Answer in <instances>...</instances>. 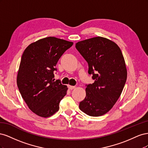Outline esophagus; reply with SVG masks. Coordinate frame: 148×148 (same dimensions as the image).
Here are the masks:
<instances>
[{
	"instance_id": "esophagus-1",
	"label": "esophagus",
	"mask_w": 148,
	"mask_h": 148,
	"mask_svg": "<svg viewBox=\"0 0 148 148\" xmlns=\"http://www.w3.org/2000/svg\"><path fill=\"white\" fill-rule=\"evenodd\" d=\"M68 88H69V89H70V90H72V89H74L76 87L74 86H71V85H69Z\"/></svg>"
}]
</instances>
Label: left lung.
<instances>
[{"instance_id": "obj_1", "label": "left lung", "mask_w": 148, "mask_h": 148, "mask_svg": "<svg viewBox=\"0 0 148 148\" xmlns=\"http://www.w3.org/2000/svg\"><path fill=\"white\" fill-rule=\"evenodd\" d=\"M75 47L88 62V73L95 80L86 84V97L79 102V109L92 117L104 115L119 99L127 81L122 51L117 44L100 36L79 41Z\"/></svg>"}]
</instances>
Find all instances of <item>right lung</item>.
<instances>
[{"label": "right lung", "instance_id": "right-lung-1", "mask_svg": "<svg viewBox=\"0 0 148 148\" xmlns=\"http://www.w3.org/2000/svg\"><path fill=\"white\" fill-rule=\"evenodd\" d=\"M72 42L55 37L39 39L26 48L21 57L16 82L29 109L40 117H49L59 110L68 89L54 78L58 60Z\"/></svg>", "mask_w": 148, "mask_h": 148}]
</instances>
